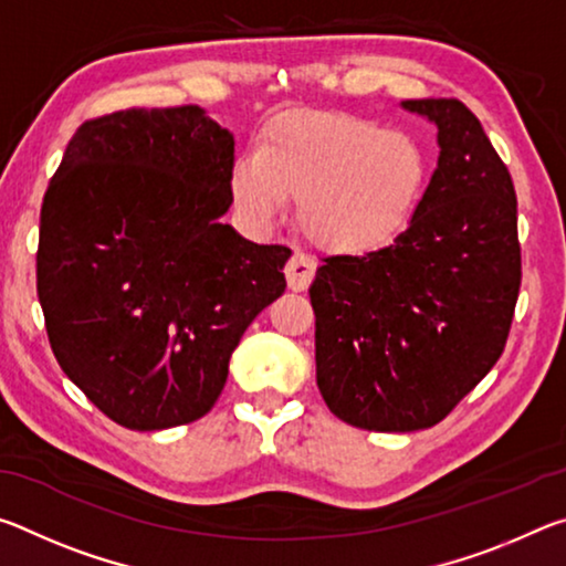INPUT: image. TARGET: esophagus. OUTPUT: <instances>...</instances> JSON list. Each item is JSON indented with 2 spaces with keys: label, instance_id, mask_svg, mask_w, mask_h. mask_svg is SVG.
<instances>
[{
  "label": "esophagus",
  "instance_id": "1",
  "mask_svg": "<svg viewBox=\"0 0 566 566\" xmlns=\"http://www.w3.org/2000/svg\"><path fill=\"white\" fill-rule=\"evenodd\" d=\"M314 272H317V262H314L312 256H306L304 252H294L284 266L286 284H290L292 292H304L306 286L312 284Z\"/></svg>",
  "mask_w": 566,
  "mask_h": 566
}]
</instances>
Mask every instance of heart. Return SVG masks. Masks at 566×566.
Wrapping results in <instances>:
<instances>
[{"mask_svg": "<svg viewBox=\"0 0 566 566\" xmlns=\"http://www.w3.org/2000/svg\"><path fill=\"white\" fill-rule=\"evenodd\" d=\"M427 187L429 157L417 137L339 112L280 114L229 171V197L249 224L270 227L294 197L302 232L337 254L389 244Z\"/></svg>", "mask_w": 566, "mask_h": 566, "instance_id": "b5f03b06", "label": "heart"}]
</instances>
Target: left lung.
<instances>
[{
	"label": "left lung",
	"mask_w": 566,
	"mask_h": 566,
	"mask_svg": "<svg viewBox=\"0 0 566 566\" xmlns=\"http://www.w3.org/2000/svg\"><path fill=\"white\" fill-rule=\"evenodd\" d=\"M439 159L415 219L364 256H327L310 286L317 387L369 432L434 427L486 377L522 284L510 169L459 99H407Z\"/></svg>",
	"instance_id": "1"
}]
</instances>
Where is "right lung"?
Here are the masks:
<instances>
[{
    "label": "right lung",
    "instance_id": "add662e5",
    "mask_svg": "<svg viewBox=\"0 0 566 566\" xmlns=\"http://www.w3.org/2000/svg\"><path fill=\"white\" fill-rule=\"evenodd\" d=\"M232 132L187 107L84 122L46 187L36 294L56 361L137 432L189 424L229 357L284 292L290 249L222 224Z\"/></svg>",
    "mask_w": 566,
    "mask_h": 566
}]
</instances>
